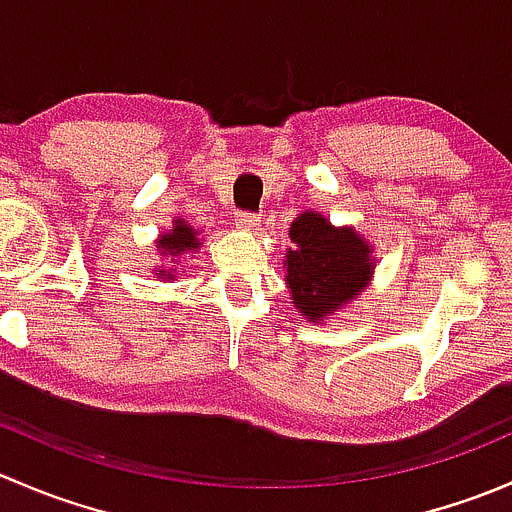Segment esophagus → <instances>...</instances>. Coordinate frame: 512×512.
<instances>
[{
    "instance_id": "34e87169",
    "label": "esophagus",
    "mask_w": 512,
    "mask_h": 512,
    "mask_svg": "<svg viewBox=\"0 0 512 512\" xmlns=\"http://www.w3.org/2000/svg\"><path fill=\"white\" fill-rule=\"evenodd\" d=\"M237 223H240L242 230L255 232L257 227H260V218H257L255 213H240V215H237Z\"/></svg>"
}]
</instances>
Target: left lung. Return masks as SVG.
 <instances>
[{
	"mask_svg": "<svg viewBox=\"0 0 512 512\" xmlns=\"http://www.w3.org/2000/svg\"><path fill=\"white\" fill-rule=\"evenodd\" d=\"M285 282L302 319L327 322L354 302L374 277V245L352 225H332L317 210H304L289 225Z\"/></svg>",
	"mask_w": 512,
	"mask_h": 512,
	"instance_id": "8db88e82",
	"label": "left lung"
}]
</instances>
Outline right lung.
Masks as SVG:
<instances>
[{"mask_svg":"<svg viewBox=\"0 0 512 512\" xmlns=\"http://www.w3.org/2000/svg\"><path fill=\"white\" fill-rule=\"evenodd\" d=\"M200 232L203 230H195L193 225L188 223L185 218H173V227L165 232H160L158 240H156V250L160 257H170V265H160L156 267V277L158 280H173L178 277L180 265L188 262V255L198 252L203 247V240H200Z\"/></svg>","mask_w":512,"mask_h":512,"instance_id":"add662e5","label":"right lung"}]
</instances>
